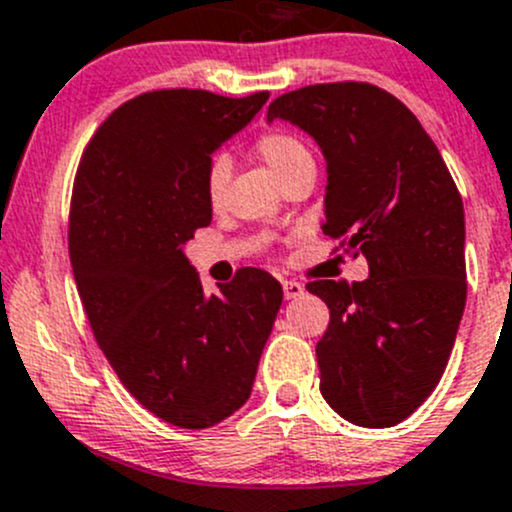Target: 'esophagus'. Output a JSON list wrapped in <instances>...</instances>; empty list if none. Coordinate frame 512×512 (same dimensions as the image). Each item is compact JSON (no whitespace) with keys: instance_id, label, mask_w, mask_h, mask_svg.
<instances>
[{"instance_id":"esophagus-1","label":"esophagus","mask_w":512,"mask_h":512,"mask_svg":"<svg viewBox=\"0 0 512 512\" xmlns=\"http://www.w3.org/2000/svg\"><path fill=\"white\" fill-rule=\"evenodd\" d=\"M303 293H305V288L300 286L298 281H283V295H286V300L300 298Z\"/></svg>"}]
</instances>
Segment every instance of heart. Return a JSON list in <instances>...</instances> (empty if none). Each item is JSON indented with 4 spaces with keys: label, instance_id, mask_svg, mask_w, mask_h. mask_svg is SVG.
<instances>
[{
    "label": "heart",
    "instance_id": "obj_1",
    "mask_svg": "<svg viewBox=\"0 0 512 512\" xmlns=\"http://www.w3.org/2000/svg\"><path fill=\"white\" fill-rule=\"evenodd\" d=\"M254 155L263 165L268 167L273 177L278 182H286L293 172L303 170V167H315L313 152L308 150L303 140L291 130L283 128H271L263 130L254 142ZM226 179H229V167L224 160H214L207 167V175H204V189H207L209 204H219L221 194H224Z\"/></svg>",
    "mask_w": 512,
    "mask_h": 512
}]
</instances>
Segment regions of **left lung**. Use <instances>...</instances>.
I'll list each match as a JSON object with an SVG mask.
<instances>
[{"instance_id": "left-lung-1", "label": "left lung", "mask_w": 512, "mask_h": 512, "mask_svg": "<svg viewBox=\"0 0 512 512\" xmlns=\"http://www.w3.org/2000/svg\"><path fill=\"white\" fill-rule=\"evenodd\" d=\"M328 162L325 224L370 278L310 281L330 308L315 347L320 394L342 419L384 429L434 392L466 305L463 202L439 147L399 98L372 83H318L268 105Z\"/></svg>"}]
</instances>
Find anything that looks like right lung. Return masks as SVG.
Here are the masks:
<instances>
[{"mask_svg":"<svg viewBox=\"0 0 512 512\" xmlns=\"http://www.w3.org/2000/svg\"><path fill=\"white\" fill-rule=\"evenodd\" d=\"M266 100L142 93L105 118L73 182L68 254L93 335L142 407L182 429L244 407L283 303L261 268L207 295L182 251L212 221V152Z\"/></svg>","mask_w":512,"mask_h":512,"instance_id":"add662e5","label":"right lung"}]
</instances>
